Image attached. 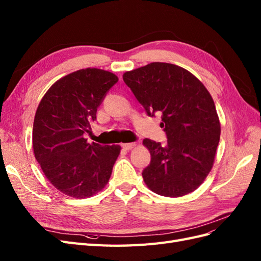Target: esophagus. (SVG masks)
<instances>
[{
    "label": "esophagus",
    "instance_id": "1",
    "mask_svg": "<svg viewBox=\"0 0 261 261\" xmlns=\"http://www.w3.org/2000/svg\"><path fill=\"white\" fill-rule=\"evenodd\" d=\"M122 147L125 149V150H130L133 148L136 147V144L135 143H128V144H123Z\"/></svg>",
    "mask_w": 261,
    "mask_h": 261
}]
</instances>
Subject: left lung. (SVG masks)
<instances>
[{"label":"left lung","instance_id":"left-lung-1","mask_svg":"<svg viewBox=\"0 0 261 261\" xmlns=\"http://www.w3.org/2000/svg\"><path fill=\"white\" fill-rule=\"evenodd\" d=\"M123 81L149 116L161 114L165 145L144 139L151 161L143 171L149 189L180 197L198 188L212 169L221 126L206 87L183 67L153 62L129 70Z\"/></svg>","mask_w":261,"mask_h":261}]
</instances>
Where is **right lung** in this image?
Returning a JSON list of instances; mask_svg holds the SVG:
<instances>
[{
  "label": "right lung",
  "instance_id": "add662e5",
  "mask_svg": "<svg viewBox=\"0 0 261 261\" xmlns=\"http://www.w3.org/2000/svg\"><path fill=\"white\" fill-rule=\"evenodd\" d=\"M118 82L111 72L85 68L55 82L35 115L33 146L45 177L63 194L88 198L108 184L121 146L87 143L97 109Z\"/></svg>",
  "mask_w": 261,
  "mask_h": 261
}]
</instances>
